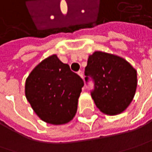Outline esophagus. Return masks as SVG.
I'll list each match as a JSON object with an SVG mask.
<instances>
[{
    "mask_svg": "<svg viewBox=\"0 0 152 152\" xmlns=\"http://www.w3.org/2000/svg\"><path fill=\"white\" fill-rule=\"evenodd\" d=\"M78 75L83 79V70H79V71H78Z\"/></svg>",
    "mask_w": 152,
    "mask_h": 152,
    "instance_id": "esophagus-1",
    "label": "esophagus"
}]
</instances>
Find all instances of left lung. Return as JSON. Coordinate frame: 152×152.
<instances>
[{"label": "left lung", "mask_w": 152, "mask_h": 152, "mask_svg": "<svg viewBox=\"0 0 152 152\" xmlns=\"http://www.w3.org/2000/svg\"><path fill=\"white\" fill-rule=\"evenodd\" d=\"M85 81L94 83L91 96L100 111L107 115L124 112L132 102L137 88V71L119 56L94 51L88 59Z\"/></svg>", "instance_id": "1"}]
</instances>
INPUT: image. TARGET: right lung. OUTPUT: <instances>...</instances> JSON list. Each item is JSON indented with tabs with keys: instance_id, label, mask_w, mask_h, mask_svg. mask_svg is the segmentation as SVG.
Wrapping results in <instances>:
<instances>
[{
	"instance_id": "right-lung-1",
	"label": "right lung",
	"mask_w": 152,
	"mask_h": 152,
	"mask_svg": "<svg viewBox=\"0 0 152 152\" xmlns=\"http://www.w3.org/2000/svg\"><path fill=\"white\" fill-rule=\"evenodd\" d=\"M84 83L57 55L44 59L26 80L25 94L41 120L52 125L71 121Z\"/></svg>"
}]
</instances>
